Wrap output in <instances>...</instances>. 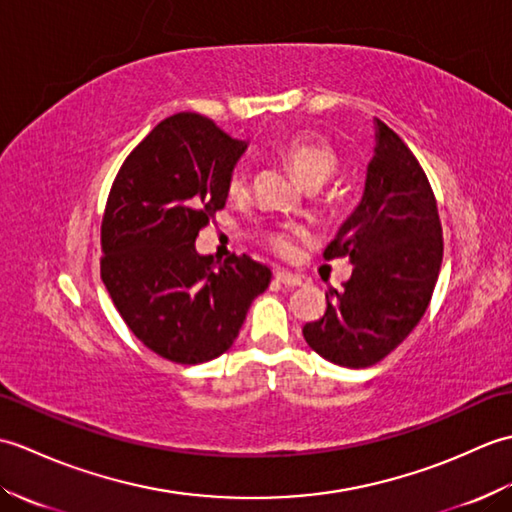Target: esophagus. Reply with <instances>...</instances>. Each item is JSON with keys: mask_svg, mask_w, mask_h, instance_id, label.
Segmentation results:
<instances>
[{"mask_svg": "<svg viewBox=\"0 0 512 512\" xmlns=\"http://www.w3.org/2000/svg\"><path fill=\"white\" fill-rule=\"evenodd\" d=\"M275 279L281 286H288V288H295V286L303 284V277L292 275V273H288V270H275Z\"/></svg>", "mask_w": 512, "mask_h": 512, "instance_id": "esophagus-1", "label": "esophagus"}]
</instances>
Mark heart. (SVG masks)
I'll return each instance as SVG.
<instances>
[{"mask_svg": "<svg viewBox=\"0 0 512 512\" xmlns=\"http://www.w3.org/2000/svg\"><path fill=\"white\" fill-rule=\"evenodd\" d=\"M279 156L286 165L295 171V176L306 184L308 189H319L321 184L328 182L336 169H339V156L328 140L317 134H297L288 138L279 147ZM248 187V169L239 165L228 176V191L233 195H242ZM301 231H268L266 242L279 255H288L292 250V239Z\"/></svg>", "mask_w": 512, "mask_h": 512, "instance_id": "b5f03b06", "label": "heart"}]
</instances>
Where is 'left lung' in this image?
I'll return each instance as SVG.
<instances>
[{
  "mask_svg": "<svg viewBox=\"0 0 512 512\" xmlns=\"http://www.w3.org/2000/svg\"><path fill=\"white\" fill-rule=\"evenodd\" d=\"M436 195L418 158L383 121L367 167L363 198L323 257H350L352 277L332 290L321 319L303 339L325 361L369 367L394 352L416 328L442 266Z\"/></svg>",
  "mask_w": 512,
  "mask_h": 512,
  "instance_id": "left-lung-1",
  "label": "left lung"
}]
</instances>
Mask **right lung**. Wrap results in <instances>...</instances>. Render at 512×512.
<instances>
[{"instance_id": "1", "label": "right lung", "mask_w": 512, "mask_h": 512, "mask_svg": "<svg viewBox=\"0 0 512 512\" xmlns=\"http://www.w3.org/2000/svg\"><path fill=\"white\" fill-rule=\"evenodd\" d=\"M244 149L211 118L173 114L125 158L107 195L101 279L136 339L171 363L224 354L270 284V268L248 255L220 264L195 250Z\"/></svg>"}]
</instances>
